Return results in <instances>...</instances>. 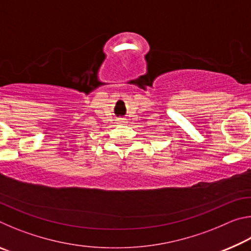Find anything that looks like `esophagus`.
I'll return each mask as SVG.
<instances>
[{
    "mask_svg": "<svg viewBox=\"0 0 251 251\" xmlns=\"http://www.w3.org/2000/svg\"><path fill=\"white\" fill-rule=\"evenodd\" d=\"M118 123H120V124H124V123H126V122H125V120H120L118 121Z\"/></svg>",
    "mask_w": 251,
    "mask_h": 251,
    "instance_id": "1",
    "label": "esophagus"
}]
</instances>
